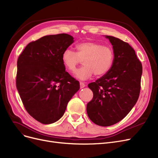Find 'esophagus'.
<instances>
[{"mask_svg":"<svg viewBox=\"0 0 158 158\" xmlns=\"http://www.w3.org/2000/svg\"><path fill=\"white\" fill-rule=\"evenodd\" d=\"M85 86H86V85L85 84V83H83V82H80V88H84Z\"/></svg>","mask_w":158,"mask_h":158,"instance_id":"1","label":"esophagus"}]
</instances>
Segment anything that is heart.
I'll list each match as a JSON object with an SVG mask.
<instances>
[{
	"instance_id": "heart-1",
	"label": "heart",
	"mask_w": 158,
	"mask_h": 158,
	"mask_svg": "<svg viewBox=\"0 0 158 158\" xmlns=\"http://www.w3.org/2000/svg\"><path fill=\"white\" fill-rule=\"evenodd\" d=\"M76 52L66 49L62 53L61 59L66 69L73 72L83 60L84 65L75 73V76L86 80L93 75L102 76L113 66L115 55L113 50L108 46L94 41H86L75 46Z\"/></svg>"
}]
</instances>
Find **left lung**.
I'll use <instances>...</instances> for the list:
<instances>
[{"label": "left lung", "instance_id": "8db88e82", "mask_svg": "<svg viewBox=\"0 0 158 158\" xmlns=\"http://www.w3.org/2000/svg\"><path fill=\"white\" fill-rule=\"evenodd\" d=\"M106 37L113 46L114 63L104 76L88 84L94 96L86 106L88 118L102 127L115 124L131 110L139 98L142 75L141 63L129 44Z\"/></svg>", "mask_w": 158, "mask_h": 158}]
</instances>
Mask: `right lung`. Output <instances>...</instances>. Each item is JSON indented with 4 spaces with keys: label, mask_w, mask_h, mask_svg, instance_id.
<instances>
[{
    "label": "right lung",
    "mask_w": 158,
    "mask_h": 158,
    "mask_svg": "<svg viewBox=\"0 0 158 158\" xmlns=\"http://www.w3.org/2000/svg\"><path fill=\"white\" fill-rule=\"evenodd\" d=\"M73 41L66 33L44 36L30 43L18 58L17 89L26 110L43 124L62 117L68 102L80 88L61 59Z\"/></svg>",
    "instance_id": "obj_1"
}]
</instances>
